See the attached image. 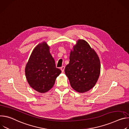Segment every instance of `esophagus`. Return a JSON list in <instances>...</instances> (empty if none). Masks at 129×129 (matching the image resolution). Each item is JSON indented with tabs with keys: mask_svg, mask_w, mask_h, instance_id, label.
<instances>
[{
	"mask_svg": "<svg viewBox=\"0 0 129 129\" xmlns=\"http://www.w3.org/2000/svg\"><path fill=\"white\" fill-rule=\"evenodd\" d=\"M64 69H65V67H64V66H62V67H61V68H60V69H61V71H62V73L64 72Z\"/></svg>",
	"mask_w": 129,
	"mask_h": 129,
	"instance_id": "34e87169",
	"label": "esophagus"
}]
</instances>
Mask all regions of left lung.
<instances>
[{
	"instance_id": "obj_1",
	"label": "left lung",
	"mask_w": 129,
	"mask_h": 129,
	"mask_svg": "<svg viewBox=\"0 0 129 129\" xmlns=\"http://www.w3.org/2000/svg\"><path fill=\"white\" fill-rule=\"evenodd\" d=\"M65 73L71 86L79 93L92 89L101 73V61L95 51L83 39H78L70 55Z\"/></svg>"
}]
</instances>
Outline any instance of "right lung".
<instances>
[{
	"mask_svg": "<svg viewBox=\"0 0 129 129\" xmlns=\"http://www.w3.org/2000/svg\"><path fill=\"white\" fill-rule=\"evenodd\" d=\"M50 47L45 41L33 49L25 68L28 83L35 91L46 93L51 90L61 71L56 68L54 58L50 52Z\"/></svg>",
	"mask_w": 129,
	"mask_h": 129,
	"instance_id": "right-lung-1",
	"label": "right lung"
}]
</instances>
